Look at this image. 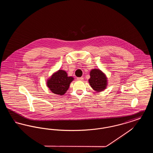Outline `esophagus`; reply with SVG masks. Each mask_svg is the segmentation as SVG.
Returning <instances> with one entry per match:
<instances>
[{
    "label": "esophagus",
    "mask_w": 153,
    "mask_h": 153,
    "mask_svg": "<svg viewBox=\"0 0 153 153\" xmlns=\"http://www.w3.org/2000/svg\"><path fill=\"white\" fill-rule=\"evenodd\" d=\"M77 80H79V81H82L84 80V78L83 77H77Z\"/></svg>",
    "instance_id": "1"
}]
</instances>
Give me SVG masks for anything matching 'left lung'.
I'll list each match as a JSON object with an SVG mask.
<instances>
[{
	"label": "left lung",
	"mask_w": 153,
	"mask_h": 153,
	"mask_svg": "<svg viewBox=\"0 0 153 153\" xmlns=\"http://www.w3.org/2000/svg\"><path fill=\"white\" fill-rule=\"evenodd\" d=\"M89 83L91 87L97 92H102L107 85V77L105 74L98 69H92L90 72Z\"/></svg>",
	"instance_id": "obj_1"
}]
</instances>
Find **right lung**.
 I'll return each instance as SVG.
<instances>
[{"label": "right lung", "mask_w": 153, "mask_h": 153, "mask_svg": "<svg viewBox=\"0 0 153 153\" xmlns=\"http://www.w3.org/2000/svg\"><path fill=\"white\" fill-rule=\"evenodd\" d=\"M74 80L72 77H68L63 70H58L53 73L48 80L46 84L51 92L57 95H63L68 91L71 82Z\"/></svg>", "instance_id": "add662e5"}]
</instances>
